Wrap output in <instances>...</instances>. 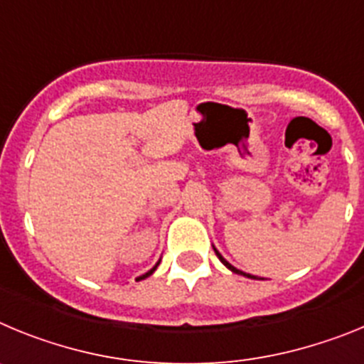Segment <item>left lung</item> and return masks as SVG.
Here are the masks:
<instances>
[{"instance_id": "1", "label": "left lung", "mask_w": 364, "mask_h": 364, "mask_svg": "<svg viewBox=\"0 0 364 364\" xmlns=\"http://www.w3.org/2000/svg\"><path fill=\"white\" fill-rule=\"evenodd\" d=\"M213 250H215V247H213ZM215 253H217V257H218V259H220V262H222V264L226 266V268H230L231 272H233V273H239V275H244V277H250V279H257L255 275H250V273H244V272H240V269H237V268H235V266H231L230 262H228V260L224 259V257H222L220 253L217 252V250H215Z\"/></svg>"}]
</instances>
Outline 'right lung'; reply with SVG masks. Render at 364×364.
Returning a JSON list of instances; mask_svg holds the SVG:
<instances>
[{"instance_id": "obj_1", "label": "right lung", "mask_w": 364, "mask_h": 364, "mask_svg": "<svg viewBox=\"0 0 364 364\" xmlns=\"http://www.w3.org/2000/svg\"><path fill=\"white\" fill-rule=\"evenodd\" d=\"M156 266H159V264H156ZM156 266H154V268H153V269H149V272H147V273H146V275H142V277H138V281H142V279H146V277H149V275H151V273H153V272H154V269H156Z\"/></svg>"}]
</instances>
